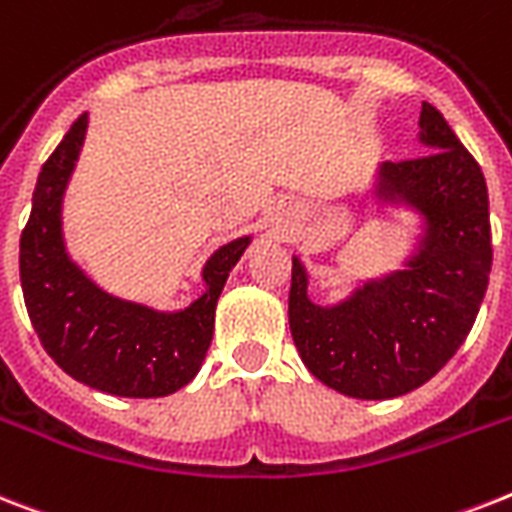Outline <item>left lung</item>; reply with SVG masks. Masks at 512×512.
<instances>
[{"mask_svg": "<svg viewBox=\"0 0 512 512\" xmlns=\"http://www.w3.org/2000/svg\"><path fill=\"white\" fill-rule=\"evenodd\" d=\"M429 152L378 168L376 197L407 205L423 234L405 270L357 286L339 305L307 297V270L292 260L289 328L307 371L357 400H392L442 371L473 328L489 286L492 228L479 162L436 107L423 102Z\"/></svg>", "mask_w": 512, "mask_h": 512, "instance_id": "obj_1", "label": "left lung"}]
</instances>
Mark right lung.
<instances>
[{"instance_id": "add662e5", "label": "right lung", "mask_w": 512, "mask_h": 512, "mask_svg": "<svg viewBox=\"0 0 512 512\" xmlns=\"http://www.w3.org/2000/svg\"><path fill=\"white\" fill-rule=\"evenodd\" d=\"M89 112L41 165L33 207L20 236V284L41 344L62 371L118 397H165L202 368L213 342L215 305L249 236L215 249L202 268L205 294L178 313H160L112 297L91 281L65 249L62 197L81 155Z\"/></svg>"}]
</instances>
